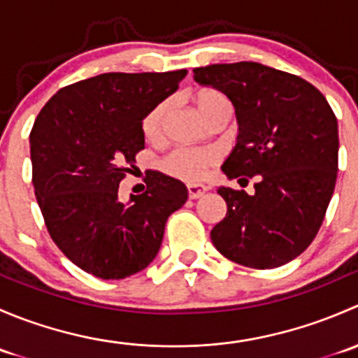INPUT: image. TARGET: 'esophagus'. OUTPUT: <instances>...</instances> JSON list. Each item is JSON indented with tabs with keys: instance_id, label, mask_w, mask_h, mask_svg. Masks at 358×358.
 <instances>
[{
	"instance_id": "1",
	"label": "esophagus",
	"mask_w": 358,
	"mask_h": 358,
	"mask_svg": "<svg viewBox=\"0 0 358 358\" xmlns=\"http://www.w3.org/2000/svg\"><path fill=\"white\" fill-rule=\"evenodd\" d=\"M187 190H189L190 199H199V197H202L208 192V187L199 185V183H189V185H187Z\"/></svg>"
}]
</instances>
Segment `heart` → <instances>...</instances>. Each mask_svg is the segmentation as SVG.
Segmentation results:
<instances>
[{
    "label": "heart",
    "instance_id": "heart-1",
    "mask_svg": "<svg viewBox=\"0 0 358 358\" xmlns=\"http://www.w3.org/2000/svg\"><path fill=\"white\" fill-rule=\"evenodd\" d=\"M196 106L201 115L208 122L218 117H230L234 112L232 102L225 93L218 90H201L196 95ZM169 110V100H161L156 103L142 119V133L147 140L156 142L164 131L166 115ZM218 162V156L209 149H189V147H178L161 159V168L168 175L175 178L185 180V182H197L208 173L209 168Z\"/></svg>",
    "mask_w": 358,
    "mask_h": 358
}]
</instances>
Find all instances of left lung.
<instances>
[{
    "label": "left lung",
    "instance_id": "1",
    "mask_svg": "<svg viewBox=\"0 0 358 358\" xmlns=\"http://www.w3.org/2000/svg\"><path fill=\"white\" fill-rule=\"evenodd\" d=\"M194 79L230 99L239 140L222 169L255 194L222 187L227 215L211 230L225 258L275 268L312 244L338 176V121L326 96L299 76L256 62L194 69Z\"/></svg>",
    "mask_w": 358,
    "mask_h": 358
}]
</instances>
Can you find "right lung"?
<instances>
[{
    "mask_svg": "<svg viewBox=\"0 0 358 358\" xmlns=\"http://www.w3.org/2000/svg\"><path fill=\"white\" fill-rule=\"evenodd\" d=\"M187 69L106 72L64 86L31 129L32 185L50 237L74 265L100 279L145 268L164 225L185 204L180 180L154 171L147 190L117 201L119 183L145 149L142 119L171 95Z\"/></svg>",
    "mask_w": 358,
    "mask_h": 358,
    "instance_id": "right-lung-1",
    "label": "right lung"
}]
</instances>
